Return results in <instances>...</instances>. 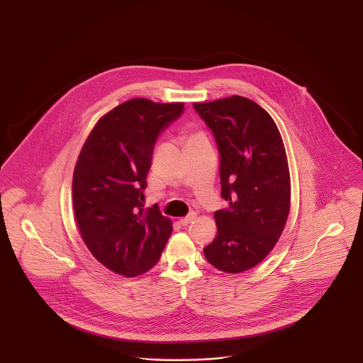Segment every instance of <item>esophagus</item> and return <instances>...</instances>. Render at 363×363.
I'll return each mask as SVG.
<instances>
[{
  "mask_svg": "<svg viewBox=\"0 0 363 363\" xmlns=\"http://www.w3.org/2000/svg\"><path fill=\"white\" fill-rule=\"evenodd\" d=\"M196 219V213L194 212H191V213H189L188 216H185V218H181L179 219V223L182 225H188L193 222Z\"/></svg>",
  "mask_w": 363,
  "mask_h": 363,
  "instance_id": "obj_1",
  "label": "esophagus"
}]
</instances>
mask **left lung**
<instances>
[{"label":"left lung","mask_w":363,"mask_h":363,"mask_svg":"<svg viewBox=\"0 0 363 363\" xmlns=\"http://www.w3.org/2000/svg\"><path fill=\"white\" fill-rule=\"evenodd\" d=\"M193 107L216 140L222 197L228 201L213 213L218 235L204 256L219 271L240 274L268 256L287 222L291 182L284 144L272 117L247 98Z\"/></svg>","instance_id":"left-lung-1"}]
</instances>
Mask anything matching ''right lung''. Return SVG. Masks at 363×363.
<instances>
[{"instance_id": "add662e5", "label": "right lung", "mask_w": 363, "mask_h": 363, "mask_svg": "<svg viewBox=\"0 0 363 363\" xmlns=\"http://www.w3.org/2000/svg\"><path fill=\"white\" fill-rule=\"evenodd\" d=\"M184 111V104L136 98L104 114L80 151L72 199L82 238L110 271L133 277L160 259L173 225L144 194L156 138Z\"/></svg>"}]
</instances>
